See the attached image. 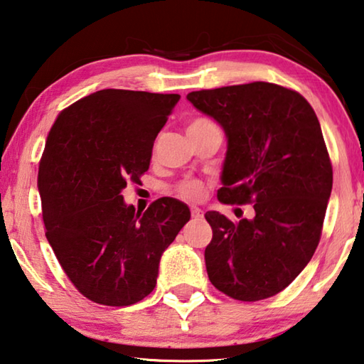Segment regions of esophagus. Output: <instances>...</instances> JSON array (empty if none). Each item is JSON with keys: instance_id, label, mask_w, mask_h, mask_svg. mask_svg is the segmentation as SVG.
Returning a JSON list of instances; mask_svg holds the SVG:
<instances>
[{"instance_id": "esophagus-1", "label": "esophagus", "mask_w": 364, "mask_h": 364, "mask_svg": "<svg viewBox=\"0 0 364 364\" xmlns=\"http://www.w3.org/2000/svg\"><path fill=\"white\" fill-rule=\"evenodd\" d=\"M191 217H193V218H203V210L200 208H191Z\"/></svg>"}]
</instances>
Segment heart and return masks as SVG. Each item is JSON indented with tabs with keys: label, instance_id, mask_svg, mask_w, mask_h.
<instances>
[{
	"label": "heart",
	"instance_id": "obj_1",
	"mask_svg": "<svg viewBox=\"0 0 364 364\" xmlns=\"http://www.w3.org/2000/svg\"><path fill=\"white\" fill-rule=\"evenodd\" d=\"M209 127H215V125L208 119H196L188 125V132H198V129H204ZM177 191H179V195L183 198V200L200 201L203 200L205 188L203 182L190 179V181H183L179 187H177Z\"/></svg>",
	"mask_w": 364,
	"mask_h": 364
}]
</instances>
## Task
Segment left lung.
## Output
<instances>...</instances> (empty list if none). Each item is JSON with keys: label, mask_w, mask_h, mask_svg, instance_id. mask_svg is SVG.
<instances>
[{"label": "left lung", "mask_w": 364, "mask_h": 364, "mask_svg": "<svg viewBox=\"0 0 364 364\" xmlns=\"http://www.w3.org/2000/svg\"><path fill=\"white\" fill-rule=\"evenodd\" d=\"M187 100L226 136L218 200L255 210L239 222L205 212L209 280L239 301L274 296L311 262L331 195L317 115L299 93L269 82L191 92Z\"/></svg>", "instance_id": "8db88e82"}]
</instances>
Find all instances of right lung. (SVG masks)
<instances>
[{
	"instance_id": "obj_1",
	"label": "right lung",
	"mask_w": 364,
	"mask_h": 364,
	"mask_svg": "<svg viewBox=\"0 0 364 364\" xmlns=\"http://www.w3.org/2000/svg\"><path fill=\"white\" fill-rule=\"evenodd\" d=\"M181 95L95 92L61 111L46 141L38 188L46 237L85 298L129 306L152 293L163 252L190 220L187 204L160 198L141 214L123 201Z\"/></svg>"
}]
</instances>
